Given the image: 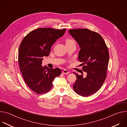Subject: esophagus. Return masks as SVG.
<instances>
[{"label":"esophagus","instance_id":"esophagus-1","mask_svg":"<svg viewBox=\"0 0 127 127\" xmlns=\"http://www.w3.org/2000/svg\"><path fill=\"white\" fill-rule=\"evenodd\" d=\"M62 73H64V74H68L70 73V72L69 71H68L67 70H66V69H64L62 71Z\"/></svg>","mask_w":127,"mask_h":127}]
</instances>
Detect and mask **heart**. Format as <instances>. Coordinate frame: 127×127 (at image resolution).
I'll return each instance as SVG.
<instances>
[{
  "label": "heart",
  "instance_id": "b5f03b06",
  "mask_svg": "<svg viewBox=\"0 0 127 127\" xmlns=\"http://www.w3.org/2000/svg\"><path fill=\"white\" fill-rule=\"evenodd\" d=\"M72 43H75V41L72 39H70V38H68L66 40V44H71Z\"/></svg>",
  "mask_w": 127,
  "mask_h": 127
}]
</instances>
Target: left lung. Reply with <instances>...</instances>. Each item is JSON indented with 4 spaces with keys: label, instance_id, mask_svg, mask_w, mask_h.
I'll return each instance as SVG.
<instances>
[{
    "label": "left lung",
    "instance_id": "obj_1",
    "mask_svg": "<svg viewBox=\"0 0 127 127\" xmlns=\"http://www.w3.org/2000/svg\"><path fill=\"white\" fill-rule=\"evenodd\" d=\"M69 32L81 48L78 60L84 65L82 70L87 74L83 77L75 73L76 80L73 88L77 94L87 97L96 93L106 79L109 60L108 48L96 32L87 29H71Z\"/></svg>",
    "mask_w": 127,
    "mask_h": 127
}]
</instances>
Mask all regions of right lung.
I'll return each instance as SVG.
<instances>
[{
  "instance_id": "obj_1",
  "label": "right lung",
  "mask_w": 127,
  "mask_h": 127,
  "mask_svg": "<svg viewBox=\"0 0 127 127\" xmlns=\"http://www.w3.org/2000/svg\"><path fill=\"white\" fill-rule=\"evenodd\" d=\"M65 31L66 29L38 28L27 34L21 43L18 56L20 70L26 83L36 94L48 93L54 79L61 73L59 68L42 66V57L49 55L52 46Z\"/></svg>"
}]
</instances>
